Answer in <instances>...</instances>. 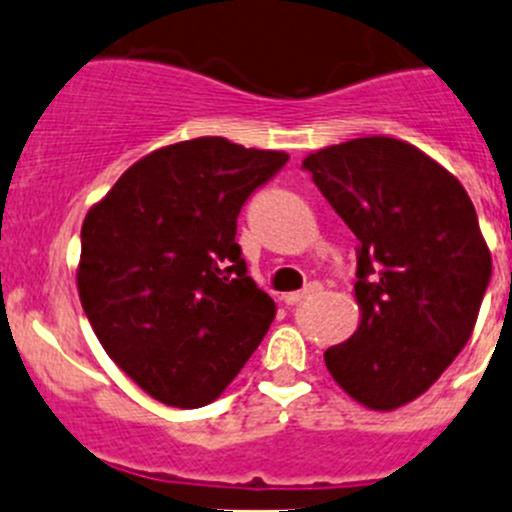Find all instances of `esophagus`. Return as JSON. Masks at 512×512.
<instances>
[{"instance_id": "1", "label": "esophagus", "mask_w": 512, "mask_h": 512, "mask_svg": "<svg viewBox=\"0 0 512 512\" xmlns=\"http://www.w3.org/2000/svg\"><path fill=\"white\" fill-rule=\"evenodd\" d=\"M319 292H322V285H317V282H312V285H309L307 289H302V292H292V294H287L285 302H287V304H299V302H304V299L317 297Z\"/></svg>"}]
</instances>
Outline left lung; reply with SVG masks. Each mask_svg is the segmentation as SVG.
<instances>
[{
    "instance_id": "1",
    "label": "left lung",
    "mask_w": 512,
    "mask_h": 512,
    "mask_svg": "<svg viewBox=\"0 0 512 512\" xmlns=\"http://www.w3.org/2000/svg\"><path fill=\"white\" fill-rule=\"evenodd\" d=\"M359 240V329L327 349L329 374L359 404L391 411L461 354L490 282V252L463 185L416 146L369 136L304 158Z\"/></svg>"
}]
</instances>
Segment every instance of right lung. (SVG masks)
<instances>
[{
    "mask_svg": "<svg viewBox=\"0 0 512 512\" xmlns=\"http://www.w3.org/2000/svg\"><path fill=\"white\" fill-rule=\"evenodd\" d=\"M289 160L218 136L133 163L81 227L79 297L106 354L153 399L223 394L275 319L247 277L237 215Z\"/></svg>",
    "mask_w": 512,
    "mask_h": 512,
    "instance_id": "1",
    "label": "right lung"
}]
</instances>
